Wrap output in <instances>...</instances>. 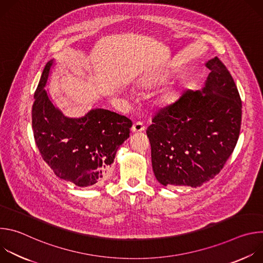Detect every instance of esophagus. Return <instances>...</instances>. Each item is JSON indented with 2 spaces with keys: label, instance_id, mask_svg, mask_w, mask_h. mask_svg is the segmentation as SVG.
Segmentation results:
<instances>
[{
  "label": "esophagus",
  "instance_id": "esophagus-1",
  "mask_svg": "<svg viewBox=\"0 0 263 263\" xmlns=\"http://www.w3.org/2000/svg\"><path fill=\"white\" fill-rule=\"evenodd\" d=\"M144 129H145V127H144V125H143L142 122H136V123H134V125L132 126V132H135V133H137V132H142V131H144Z\"/></svg>",
  "mask_w": 263,
  "mask_h": 263
}]
</instances>
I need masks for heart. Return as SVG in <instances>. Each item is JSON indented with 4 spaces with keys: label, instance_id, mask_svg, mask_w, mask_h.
Instances as JSON below:
<instances>
[{
    "label": "heart",
    "instance_id": "b5f03b06",
    "mask_svg": "<svg viewBox=\"0 0 263 263\" xmlns=\"http://www.w3.org/2000/svg\"><path fill=\"white\" fill-rule=\"evenodd\" d=\"M173 99H174V95L172 91H164L161 96L158 97L157 102L160 105H167L171 102H173Z\"/></svg>",
    "mask_w": 263,
    "mask_h": 263
}]
</instances>
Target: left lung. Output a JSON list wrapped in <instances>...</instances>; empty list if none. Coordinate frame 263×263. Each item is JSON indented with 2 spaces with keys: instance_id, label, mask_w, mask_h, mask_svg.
Here are the masks:
<instances>
[{
  "instance_id": "8db88e82",
  "label": "left lung",
  "mask_w": 263,
  "mask_h": 263,
  "mask_svg": "<svg viewBox=\"0 0 263 263\" xmlns=\"http://www.w3.org/2000/svg\"><path fill=\"white\" fill-rule=\"evenodd\" d=\"M202 90H185L161 108L146 129L152 166L164 186L203 185L223 167L237 143L241 100L230 71L217 57Z\"/></svg>"
}]
</instances>
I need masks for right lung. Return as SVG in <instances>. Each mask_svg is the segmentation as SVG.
Masks as SVG:
<instances>
[{"label": "right lung", "instance_id": "right-lung-1", "mask_svg": "<svg viewBox=\"0 0 263 263\" xmlns=\"http://www.w3.org/2000/svg\"><path fill=\"white\" fill-rule=\"evenodd\" d=\"M52 64H46L34 93L35 143L58 178L80 187L101 186L111 174L118 148L130 136L132 122L106 109H92L80 119L64 117L45 89Z\"/></svg>", "mask_w": 263, "mask_h": 263}]
</instances>
